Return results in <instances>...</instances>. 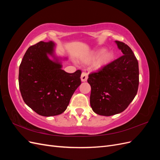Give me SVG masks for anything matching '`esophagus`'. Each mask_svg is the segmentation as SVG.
<instances>
[{
	"instance_id": "esophagus-1",
	"label": "esophagus",
	"mask_w": 160,
	"mask_h": 160,
	"mask_svg": "<svg viewBox=\"0 0 160 160\" xmlns=\"http://www.w3.org/2000/svg\"><path fill=\"white\" fill-rule=\"evenodd\" d=\"M88 74L86 72H82L81 76V81H86L87 79H88Z\"/></svg>"
}]
</instances>
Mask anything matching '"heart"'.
Segmentation results:
<instances>
[{"instance_id":"heart-1","label":"heart","mask_w":160,"mask_h":160,"mask_svg":"<svg viewBox=\"0 0 160 160\" xmlns=\"http://www.w3.org/2000/svg\"><path fill=\"white\" fill-rule=\"evenodd\" d=\"M113 54L111 51H103L101 52V54L97 58V59L94 61L93 66L95 69L99 68V67L108 63V62L113 59ZM92 59H93V57L87 58L85 59V61L87 62L90 61Z\"/></svg>"}]
</instances>
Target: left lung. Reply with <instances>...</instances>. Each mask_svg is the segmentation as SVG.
Listing matches in <instances>:
<instances>
[{"label": "left lung", "instance_id": "8db88e82", "mask_svg": "<svg viewBox=\"0 0 160 160\" xmlns=\"http://www.w3.org/2000/svg\"><path fill=\"white\" fill-rule=\"evenodd\" d=\"M123 55L89 75L90 105L99 115L122 112L136 95L139 86L138 61L131 48L115 41Z\"/></svg>", "mask_w": 160, "mask_h": 160}]
</instances>
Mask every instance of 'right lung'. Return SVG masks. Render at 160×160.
Returning <instances> with one entry per match:
<instances>
[{
    "mask_svg": "<svg viewBox=\"0 0 160 160\" xmlns=\"http://www.w3.org/2000/svg\"><path fill=\"white\" fill-rule=\"evenodd\" d=\"M55 44L40 41L27 50L19 66L18 83L25 103L45 117L61 114L81 85V71L69 73L58 62L50 60Z\"/></svg>",
    "mask_w": 160,
    "mask_h": 160,
    "instance_id": "obj_1",
    "label": "right lung"
}]
</instances>
